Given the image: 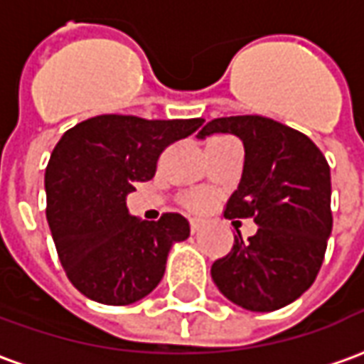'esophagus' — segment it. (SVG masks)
Wrapping results in <instances>:
<instances>
[{
    "mask_svg": "<svg viewBox=\"0 0 364 364\" xmlns=\"http://www.w3.org/2000/svg\"><path fill=\"white\" fill-rule=\"evenodd\" d=\"M200 228H203V222L197 220V218H191V230H193V234H197Z\"/></svg>",
    "mask_w": 364,
    "mask_h": 364,
    "instance_id": "34e87169",
    "label": "esophagus"
}]
</instances>
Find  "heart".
<instances>
[{"label":"heart","instance_id":"obj_1","mask_svg":"<svg viewBox=\"0 0 364 364\" xmlns=\"http://www.w3.org/2000/svg\"><path fill=\"white\" fill-rule=\"evenodd\" d=\"M189 205L191 208H195V210H205L206 206V198L203 195H193L189 198Z\"/></svg>","mask_w":364,"mask_h":364}]
</instances>
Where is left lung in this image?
Masks as SVG:
<instances>
[{
    "label": "left lung",
    "mask_w": 364,
    "mask_h": 364,
    "mask_svg": "<svg viewBox=\"0 0 364 364\" xmlns=\"http://www.w3.org/2000/svg\"><path fill=\"white\" fill-rule=\"evenodd\" d=\"M213 134L237 136L245 150L224 216L259 226L247 242L237 232L213 281L230 302L273 312L302 296L321 267L333 224L328 161L308 136L257 114L214 119L198 138Z\"/></svg>",
    "instance_id": "obj_1"
}]
</instances>
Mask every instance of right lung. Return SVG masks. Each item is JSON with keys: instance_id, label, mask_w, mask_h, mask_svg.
<instances>
[{"instance_id": "obj_1", "label": "right lung", "mask_w": 364, "mask_h": 364, "mask_svg": "<svg viewBox=\"0 0 364 364\" xmlns=\"http://www.w3.org/2000/svg\"><path fill=\"white\" fill-rule=\"evenodd\" d=\"M203 122L101 114L60 138L44 173L46 220L60 263L83 296L127 306L164 279L169 250L189 237V222L177 213L142 220L128 213L127 197L156 175L169 144Z\"/></svg>"}]
</instances>
